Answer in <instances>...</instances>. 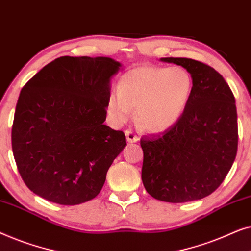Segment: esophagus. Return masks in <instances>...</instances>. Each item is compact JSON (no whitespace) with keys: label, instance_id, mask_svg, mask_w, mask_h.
<instances>
[{"label":"esophagus","instance_id":"1","mask_svg":"<svg viewBox=\"0 0 251 251\" xmlns=\"http://www.w3.org/2000/svg\"><path fill=\"white\" fill-rule=\"evenodd\" d=\"M126 140H128L129 143H136V142H138V140H139V137L135 135V133H133L131 130H126Z\"/></svg>","mask_w":251,"mask_h":251}]
</instances>
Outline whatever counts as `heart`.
I'll list each match as a JSON object with an SVG mask.
<instances>
[{
  "mask_svg": "<svg viewBox=\"0 0 251 251\" xmlns=\"http://www.w3.org/2000/svg\"><path fill=\"white\" fill-rule=\"evenodd\" d=\"M193 77L183 66H142L126 72L119 90L108 96L106 111L115 126L136 119L151 132L166 131L184 114L193 92Z\"/></svg>",
  "mask_w": 251,
  "mask_h": 251,
  "instance_id": "obj_1",
  "label": "heart"
}]
</instances>
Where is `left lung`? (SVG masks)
<instances>
[{"instance_id":"left-lung-1","label":"left lung","mask_w":251,"mask_h":251,"mask_svg":"<svg viewBox=\"0 0 251 251\" xmlns=\"http://www.w3.org/2000/svg\"><path fill=\"white\" fill-rule=\"evenodd\" d=\"M161 60L190 71L193 92L184 114L171 128L140 139L143 184L160 201L200 200L217 190L235 160V99L224 77L209 65L190 58Z\"/></svg>"}]
</instances>
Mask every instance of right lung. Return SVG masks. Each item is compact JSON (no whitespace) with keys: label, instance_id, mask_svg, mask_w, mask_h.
I'll list each match as a JSON object with an SVG mask.
<instances>
[{"label":"right lung","instance_id":"1","mask_svg":"<svg viewBox=\"0 0 251 251\" xmlns=\"http://www.w3.org/2000/svg\"><path fill=\"white\" fill-rule=\"evenodd\" d=\"M121 64L108 57H59L20 91L12 152L33 193L64 205L97 197L125 132L104 125L109 82Z\"/></svg>","mask_w":251,"mask_h":251}]
</instances>
